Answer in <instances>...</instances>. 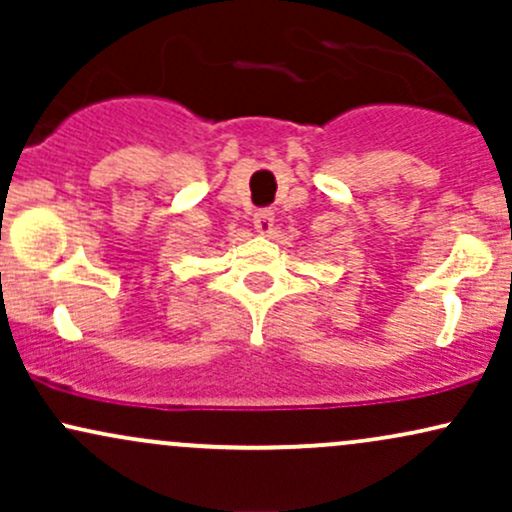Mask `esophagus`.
Listing matches in <instances>:
<instances>
[{"label":"esophagus","mask_w":512,"mask_h":512,"mask_svg":"<svg viewBox=\"0 0 512 512\" xmlns=\"http://www.w3.org/2000/svg\"><path fill=\"white\" fill-rule=\"evenodd\" d=\"M272 223H274V209L264 207V209H260L255 214V228L260 233H267L269 228H272Z\"/></svg>","instance_id":"34e87169"}]
</instances>
